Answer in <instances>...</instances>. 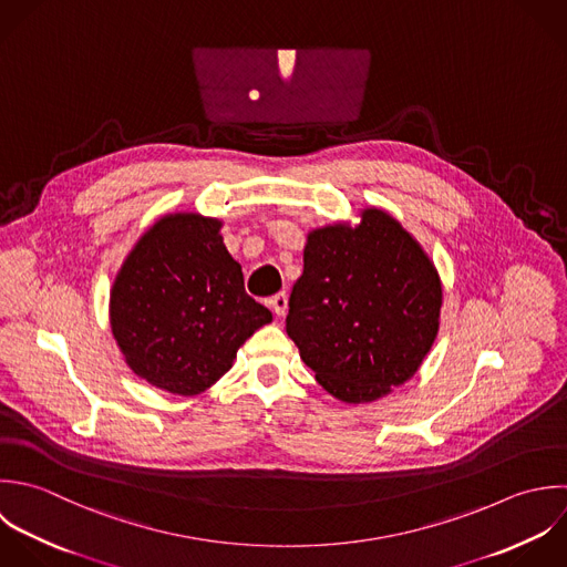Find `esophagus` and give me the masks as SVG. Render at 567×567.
<instances>
[{
    "label": "esophagus",
    "instance_id": "1",
    "mask_svg": "<svg viewBox=\"0 0 567 567\" xmlns=\"http://www.w3.org/2000/svg\"><path fill=\"white\" fill-rule=\"evenodd\" d=\"M289 305V298H287V293H276L271 300H269V307L274 309V313L278 316V318H282L285 313H287V307Z\"/></svg>",
    "mask_w": 567,
    "mask_h": 567
}]
</instances>
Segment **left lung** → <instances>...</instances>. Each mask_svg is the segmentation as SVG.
I'll return each mask as SVG.
<instances>
[{"instance_id":"8db88e82","label":"left lung","mask_w":567,"mask_h":567,"mask_svg":"<svg viewBox=\"0 0 567 567\" xmlns=\"http://www.w3.org/2000/svg\"><path fill=\"white\" fill-rule=\"evenodd\" d=\"M442 282L420 243L386 212L307 236L287 333L333 398L373 402L415 375L431 351Z\"/></svg>"}]
</instances>
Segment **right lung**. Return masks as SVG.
Here are the masks:
<instances>
[{
    "mask_svg": "<svg viewBox=\"0 0 567 567\" xmlns=\"http://www.w3.org/2000/svg\"><path fill=\"white\" fill-rule=\"evenodd\" d=\"M271 311L245 293L220 220L169 214L127 254L110 291V327L127 367L174 395L220 380Z\"/></svg>",
    "mask_w": 567,
    "mask_h": 567,
    "instance_id": "add662e5",
    "label": "right lung"
}]
</instances>
